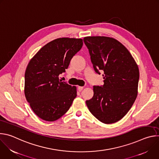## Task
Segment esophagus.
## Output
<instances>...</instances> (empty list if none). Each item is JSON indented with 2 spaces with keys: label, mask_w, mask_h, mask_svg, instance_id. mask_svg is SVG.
I'll return each instance as SVG.
<instances>
[{
  "label": "esophagus",
  "mask_w": 159,
  "mask_h": 159,
  "mask_svg": "<svg viewBox=\"0 0 159 159\" xmlns=\"http://www.w3.org/2000/svg\"><path fill=\"white\" fill-rule=\"evenodd\" d=\"M83 89H84L83 87H81V86H79V87H78V90H79V91H80V92L82 91Z\"/></svg>",
  "instance_id": "esophagus-1"
}]
</instances>
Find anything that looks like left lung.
Instances as JSON below:
<instances>
[{"instance_id":"obj_1","label":"left lung","mask_w":159,"mask_h":159,"mask_svg":"<svg viewBox=\"0 0 159 159\" xmlns=\"http://www.w3.org/2000/svg\"><path fill=\"white\" fill-rule=\"evenodd\" d=\"M84 42L96 73L104 72V85L94 86V96L86 101L90 112L100 121L114 123L131 109L138 94L139 70L127 48L118 40L88 36Z\"/></svg>"}]
</instances>
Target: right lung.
Returning a JSON list of instances; mask_svg holds the SVG:
<instances>
[{
	"label": "right lung",
	"instance_id": "1",
	"mask_svg": "<svg viewBox=\"0 0 159 159\" xmlns=\"http://www.w3.org/2000/svg\"><path fill=\"white\" fill-rule=\"evenodd\" d=\"M82 39L61 38L42 47L25 72V94L35 114L47 121L61 118L77 96L76 87L59 80L73 57L81 49Z\"/></svg>",
	"mask_w": 159,
	"mask_h": 159
}]
</instances>
